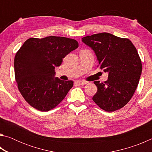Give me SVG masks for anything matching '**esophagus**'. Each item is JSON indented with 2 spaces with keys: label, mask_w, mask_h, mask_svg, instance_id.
<instances>
[{
  "label": "esophagus",
  "mask_w": 152,
  "mask_h": 152,
  "mask_svg": "<svg viewBox=\"0 0 152 152\" xmlns=\"http://www.w3.org/2000/svg\"><path fill=\"white\" fill-rule=\"evenodd\" d=\"M87 83H88V82L86 81H81V80H77L74 82V84H78V85H84V84H86Z\"/></svg>",
  "instance_id": "34e87169"
}]
</instances>
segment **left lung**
Masks as SVG:
<instances>
[{
    "label": "left lung",
    "instance_id": "8db88e82",
    "mask_svg": "<svg viewBox=\"0 0 152 152\" xmlns=\"http://www.w3.org/2000/svg\"><path fill=\"white\" fill-rule=\"evenodd\" d=\"M94 50L101 70L109 73L104 82L94 81L97 92L92 100L101 109L113 112L132 99L140 81L142 64L132 42L109 33L82 38Z\"/></svg>",
    "mask_w": 152,
    "mask_h": 152
}]
</instances>
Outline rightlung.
Wrapping results in <instances>:
<instances>
[{
	"label": "right lung",
	"mask_w": 152,
	"mask_h": 152,
	"mask_svg": "<svg viewBox=\"0 0 152 152\" xmlns=\"http://www.w3.org/2000/svg\"><path fill=\"white\" fill-rule=\"evenodd\" d=\"M78 47L76 40L64 37L25 41L15 55V76L19 91L31 106L48 111L62 101L74 82L55 78V68Z\"/></svg>",
	"instance_id": "1"
}]
</instances>
